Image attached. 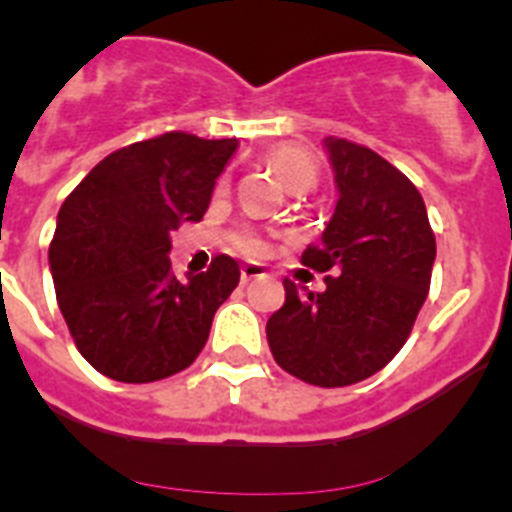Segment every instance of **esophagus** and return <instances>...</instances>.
<instances>
[{
  "label": "esophagus",
  "mask_w": 512,
  "mask_h": 512,
  "mask_svg": "<svg viewBox=\"0 0 512 512\" xmlns=\"http://www.w3.org/2000/svg\"><path fill=\"white\" fill-rule=\"evenodd\" d=\"M259 277H264V269H261V266L246 264L241 269V284H248L251 279H259Z\"/></svg>",
  "instance_id": "esophagus-1"
}]
</instances>
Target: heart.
<instances>
[{"instance_id":"1","label":"heart","mask_w":512,"mask_h":512,"mask_svg":"<svg viewBox=\"0 0 512 512\" xmlns=\"http://www.w3.org/2000/svg\"><path fill=\"white\" fill-rule=\"evenodd\" d=\"M266 164L274 174L279 176V182L295 194H305L315 189L320 179L318 158L312 156L305 146L297 143H279V146L269 148L264 153ZM238 248L246 253H259L261 246L253 238H238Z\"/></svg>"}]
</instances>
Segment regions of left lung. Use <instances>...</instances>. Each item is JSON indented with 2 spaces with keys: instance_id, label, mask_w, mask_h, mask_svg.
Here are the masks:
<instances>
[{
  "instance_id": "8db88e82",
  "label": "left lung",
  "mask_w": 512,
  "mask_h": 512,
  "mask_svg": "<svg viewBox=\"0 0 512 512\" xmlns=\"http://www.w3.org/2000/svg\"><path fill=\"white\" fill-rule=\"evenodd\" d=\"M338 202L323 241L302 264L325 274V292L297 295L266 323L274 361L315 387L372 377L405 346L431 289L436 235L415 184L372 148L325 138Z\"/></svg>"
}]
</instances>
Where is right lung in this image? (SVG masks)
<instances>
[{
    "label": "right lung",
    "instance_id": "1",
    "mask_svg": "<svg viewBox=\"0 0 512 512\" xmlns=\"http://www.w3.org/2000/svg\"><path fill=\"white\" fill-rule=\"evenodd\" d=\"M238 138L182 130L102 158L66 197L53 233V284L79 354L104 377L146 384L184 372L205 348L241 269L220 253L179 282L169 233L202 220Z\"/></svg>",
    "mask_w": 512,
    "mask_h": 512
}]
</instances>
